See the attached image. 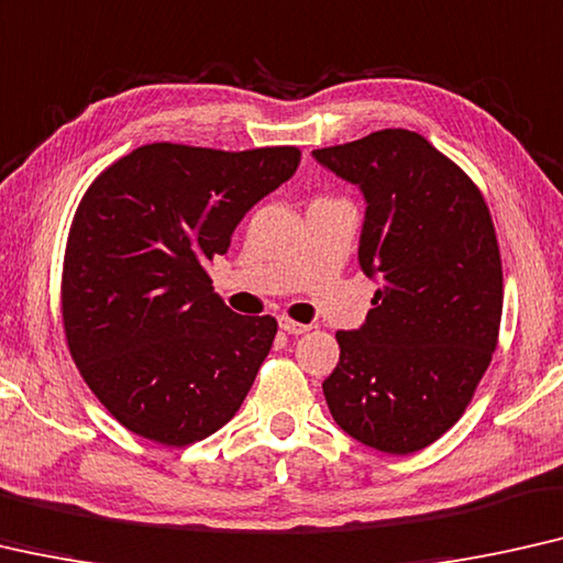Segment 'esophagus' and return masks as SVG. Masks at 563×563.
<instances>
[{
  "label": "esophagus",
  "instance_id": "obj_1",
  "mask_svg": "<svg viewBox=\"0 0 563 563\" xmlns=\"http://www.w3.org/2000/svg\"><path fill=\"white\" fill-rule=\"evenodd\" d=\"M280 329L285 331V333H292V335H300V333H306L310 325H306V323H298V321H292V318H280Z\"/></svg>",
  "mask_w": 563,
  "mask_h": 563
}]
</instances>
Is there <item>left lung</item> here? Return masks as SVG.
Returning a JSON list of instances; mask_svg holds the SVG:
<instances>
[{
    "instance_id": "left-lung-1",
    "label": "left lung",
    "mask_w": 563,
    "mask_h": 563,
    "mask_svg": "<svg viewBox=\"0 0 563 563\" xmlns=\"http://www.w3.org/2000/svg\"><path fill=\"white\" fill-rule=\"evenodd\" d=\"M313 158L362 189L358 265L382 283L362 329L335 333L325 405L354 440L409 455L463 417L498 346L496 228L473 179L415 131L384 129Z\"/></svg>"
}]
</instances>
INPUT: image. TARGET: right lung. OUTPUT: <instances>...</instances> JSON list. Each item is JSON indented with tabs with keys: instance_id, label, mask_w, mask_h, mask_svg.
Listing matches in <instances>:
<instances>
[{
	"instance_id": "obj_1",
	"label": "right lung",
	"mask_w": 563,
	"mask_h": 563,
	"mask_svg": "<svg viewBox=\"0 0 563 563\" xmlns=\"http://www.w3.org/2000/svg\"><path fill=\"white\" fill-rule=\"evenodd\" d=\"M298 164L296 146L148 144L82 195L63 263L65 339L125 430L184 448L245 401L278 321L230 310L207 267Z\"/></svg>"
}]
</instances>
